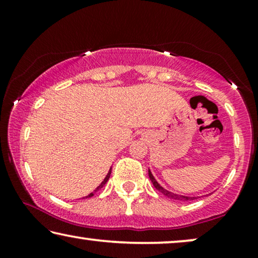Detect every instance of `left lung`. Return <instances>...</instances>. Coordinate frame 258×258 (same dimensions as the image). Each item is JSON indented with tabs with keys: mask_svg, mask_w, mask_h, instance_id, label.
Here are the masks:
<instances>
[{
	"mask_svg": "<svg viewBox=\"0 0 258 258\" xmlns=\"http://www.w3.org/2000/svg\"><path fill=\"white\" fill-rule=\"evenodd\" d=\"M149 177H150V179H151V182H153V184H154L155 188H156L160 192L163 194L164 196L169 197V199H172V200H178V201H191V200H195V199H196V197H188V196L176 195V194H174V192H170V191H168V190L163 189L160 184H158L156 179L154 178V176H153V174H151V172H150V170H149Z\"/></svg>",
	"mask_w": 258,
	"mask_h": 258,
	"instance_id": "obj_1",
	"label": "left lung"
}]
</instances>
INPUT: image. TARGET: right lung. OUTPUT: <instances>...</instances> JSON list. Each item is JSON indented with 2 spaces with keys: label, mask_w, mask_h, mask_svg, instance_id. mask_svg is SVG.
Masks as SVG:
<instances>
[{
  "label": "right lung",
  "mask_w": 258,
  "mask_h": 258,
  "mask_svg": "<svg viewBox=\"0 0 258 258\" xmlns=\"http://www.w3.org/2000/svg\"><path fill=\"white\" fill-rule=\"evenodd\" d=\"M110 174H111V169H110V170H109V172H108V175H107V176H105L104 181H103V182H102V183H101V184L97 186V188H96V190H94V191H93V192H91V194H89V195H88V196H86V197H84V199H88V197H91V196H94V194H95V192H96V191H97V190H100V189L102 188V186H103V185L105 184V183H107V181H108V179H109V177H110Z\"/></svg>",
  "instance_id": "1"
}]
</instances>
